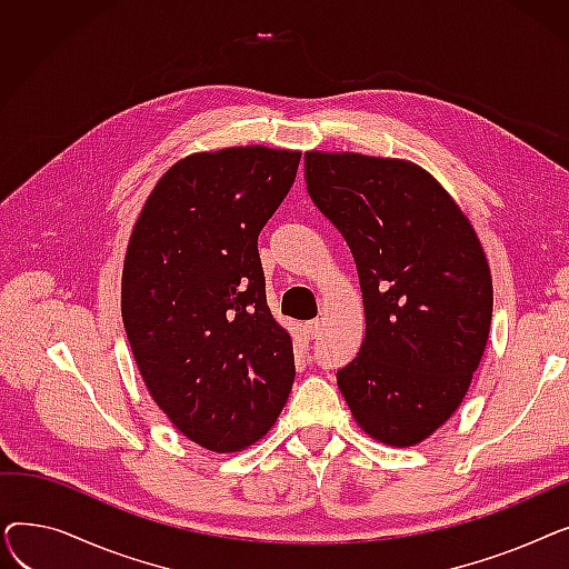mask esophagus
Wrapping results in <instances>:
<instances>
[{"label":"esophagus","mask_w":569,"mask_h":569,"mask_svg":"<svg viewBox=\"0 0 569 569\" xmlns=\"http://www.w3.org/2000/svg\"><path fill=\"white\" fill-rule=\"evenodd\" d=\"M320 320H309L307 325H305V335L309 337V339H316L318 335H320Z\"/></svg>","instance_id":"1"}]
</instances>
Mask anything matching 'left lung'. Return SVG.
<instances>
[{
  "label": "left lung",
  "instance_id": "8db88e82",
  "mask_svg": "<svg viewBox=\"0 0 569 569\" xmlns=\"http://www.w3.org/2000/svg\"><path fill=\"white\" fill-rule=\"evenodd\" d=\"M305 179L362 286L367 337L337 371L339 390L371 438L422 442L461 406L489 339L493 286L480 239L410 161L307 152Z\"/></svg>",
  "mask_w": 569,
  "mask_h": 569
}]
</instances>
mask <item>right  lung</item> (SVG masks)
Instances as JSON below:
<instances>
[{
    "mask_svg": "<svg viewBox=\"0 0 569 569\" xmlns=\"http://www.w3.org/2000/svg\"><path fill=\"white\" fill-rule=\"evenodd\" d=\"M300 152L228 147L177 161L149 193L122 272V320L168 420L212 452L260 440L295 380L290 335L264 297L258 234Z\"/></svg>",
    "mask_w": 569,
    "mask_h": 569,
    "instance_id": "add662e5",
    "label": "right lung"
}]
</instances>
